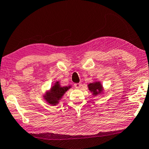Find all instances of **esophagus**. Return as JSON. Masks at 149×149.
Wrapping results in <instances>:
<instances>
[{"instance_id":"esophagus-1","label":"esophagus","mask_w":149,"mask_h":149,"mask_svg":"<svg viewBox=\"0 0 149 149\" xmlns=\"http://www.w3.org/2000/svg\"><path fill=\"white\" fill-rule=\"evenodd\" d=\"M81 86H82V84H80V83H76L74 84V86L76 88H80L81 87Z\"/></svg>"}]
</instances>
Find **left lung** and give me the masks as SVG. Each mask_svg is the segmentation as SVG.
I'll return each instance as SVG.
<instances>
[{
	"mask_svg": "<svg viewBox=\"0 0 149 149\" xmlns=\"http://www.w3.org/2000/svg\"><path fill=\"white\" fill-rule=\"evenodd\" d=\"M87 86L88 90L91 92L92 95H94V96L102 95L104 93V87H103L102 84L100 81H95V82L88 84Z\"/></svg>",
	"mask_w": 149,
	"mask_h": 149,
	"instance_id": "left-lung-1",
	"label": "left lung"
}]
</instances>
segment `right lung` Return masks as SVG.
Here are the masks:
<instances>
[{
	"instance_id": "1",
	"label": "right lung",
	"mask_w": 149,
	"mask_h": 149,
	"mask_svg": "<svg viewBox=\"0 0 149 149\" xmlns=\"http://www.w3.org/2000/svg\"><path fill=\"white\" fill-rule=\"evenodd\" d=\"M71 88V85L67 86H62L60 84V81H56L51 86L50 89L43 94V98L45 101L52 106H56L63 98V95L69 88Z\"/></svg>"
}]
</instances>
